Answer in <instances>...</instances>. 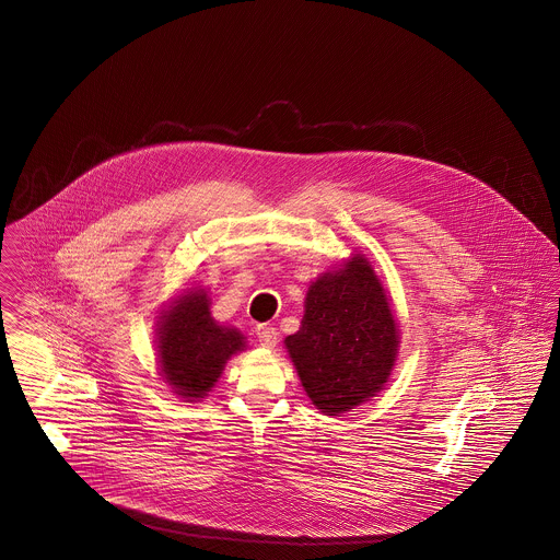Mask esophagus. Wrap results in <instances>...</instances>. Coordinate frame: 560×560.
Listing matches in <instances>:
<instances>
[{"label": "esophagus", "instance_id": "1", "mask_svg": "<svg viewBox=\"0 0 560 560\" xmlns=\"http://www.w3.org/2000/svg\"><path fill=\"white\" fill-rule=\"evenodd\" d=\"M256 335H258L259 345H264V347H275L279 341V332L272 326H266V324L256 328Z\"/></svg>", "mask_w": 560, "mask_h": 560}]
</instances>
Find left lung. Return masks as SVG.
Segmentation results:
<instances>
[{
    "label": "left lung",
    "instance_id": "obj_1",
    "mask_svg": "<svg viewBox=\"0 0 560 560\" xmlns=\"http://www.w3.org/2000/svg\"><path fill=\"white\" fill-rule=\"evenodd\" d=\"M398 343L386 290L355 254L308 285L301 328L285 349L311 402L339 416L384 389Z\"/></svg>",
    "mask_w": 560,
    "mask_h": 560
}]
</instances>
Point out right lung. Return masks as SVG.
Listing matches in <instances>:
<instances>
[{"instance_id": "right-lung-1", "label": "right lung", "mask_w": 560, "mask_h": 560, "mask_svg": "<svg viewBox=\"0 0 560 560\" xmlns=\"http://www.w3.org/2000/svg\"><path fill=\"white\" fill-rule=\"evenodd\" d=\"M245 347L236 328L219 326L211 317L209 294L202 288L180 294L158 322L162 377L185 400L205 398L225 362Z\"/></svg>"}]
</instances>
